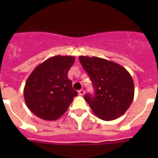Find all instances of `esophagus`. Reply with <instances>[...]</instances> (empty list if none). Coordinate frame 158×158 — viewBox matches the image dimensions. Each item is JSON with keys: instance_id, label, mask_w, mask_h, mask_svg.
<instances>
[{"instance_id": "esophagus-1", "label": "esophagus", "mask_w": 158, "mask_h": 158, "mask_svg": "<svg viewBox=\"0 0 158 158\" xmlns=\"http://www.w3.org/2000/svg\"><path fill=\"white\" fill-rule=\"evenodd\" d=\"M78 94L80 95V96H83V95L85 94V90H84V89L79 90V91H78Z\"/></svg>"}]
</instances>
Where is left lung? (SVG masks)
Returning <instances> with one entry per match:
<instances>
[{"label":"left lung","mask_w":158,"mask_h":158,"mask_svg":"<svg viewBox=\"0 0 158 158\" xmlns=\"http://www.w3.org/2000/svg\"><path fill=\"white\" fill-rule=\"evenodd\" d=\"M79 60L91 78L94 96L85 100L96 116L105 121L115 119L126 112L133 101V79L122 65L98 57L80 56Z\"/></svg>","instance_id":"left-lung-1"}]
</instances>
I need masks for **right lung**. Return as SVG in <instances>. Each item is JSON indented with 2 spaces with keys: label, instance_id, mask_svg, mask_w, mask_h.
Returning <instances> with one entry per match:
<instances>
[{
  "label": "right lung",
  "instance_id": "right-lung-1",
  "mask_svg": "<svg viewBox=\"0 0 158 158\" xmlns=\"http://www.w3.org/2000/svg\"><path fill=\"white\" fill-rule=\"evenodd\" d=\"M74 61L73 56L56 55L32 71L25 84L23 96L34 115L44 120H56L67 111L77 95L67 75Z\"/></svg>",
  "mask_w": 158,
  "mask_h": 158
}]
</instances>
